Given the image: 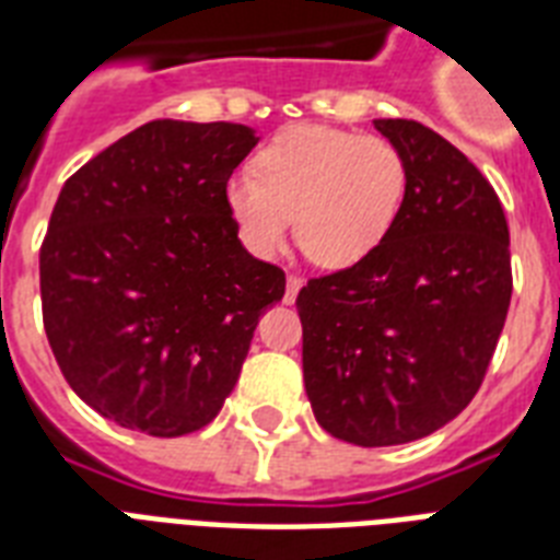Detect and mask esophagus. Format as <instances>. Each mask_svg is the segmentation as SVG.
<instances>
[{"mask_svg":"<svg viewBox=\"0 0 560 560\" xmlns=\"http://www.w3.org/2000/svg\"><path fill=\"white\" fill-rule=\"evenodd\" d=\"M302 284H305V281H302V276H288V288H284V302H288V305H293V302H296Z\"/></svg>","mask_w":560,"mask_h":560,"instance_id":"esophagus-1","label":"esophagus"}]
</instances>
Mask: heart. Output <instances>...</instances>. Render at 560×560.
I'll return each mask as SVG.
<instances>
[{"instance_id":"obj_1","label":"heart","mask_w":560,"mask_h":560,"mask_svg":"<svg viewBox=\"0 0 560 560\" xmlns=\"http://www.w3.org/2000/svg\"><path fill=\"white\" fill-rule=\"evenodd\" d=\"M255 174L223 188L241 244L272 258L296 220L302 253L325 270L366 261L386 241L407 197V162L381 136L299 125L264 144Z\"/></svg>"}]
</instances>
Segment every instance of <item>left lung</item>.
Returning a JSON list of instances; mask_svg holds the SVG:
<instances>
[{
  "label": "left lung",
  "instance_id": "8db88e82",
  "mask_svg": "<svg viewBox=\"0 0 560 560\" xmlns=\"http://www.w3.org/2000/svg\"><path fill=\"white\" fill-rule=\"evenodd\" d=\"M407 197L366 261L299 290L305 392L323 430L386 447L435 433L477 395L512 302L509 223L477 165L430 127L374 118Z\"/></svg>",
  "mask_w": 560,
  "mask_h": 560
}]
</instances>
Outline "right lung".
<instances>
[{"instance_id":"add662e5","label":"right lung","mask_w":560,"mask_h":560,"mask_svg":"<svg viewBox=\"0 0 560 560\" xmlns=\"http://www.w3.org/2000/svg\"><path fill=\"white\" fill-rule=\"evenodd\" d=\"M253 127L156 118L57 197L39 249L48 346L78 398L130 430H200L235 389L284 272L246 253L223 188Z\"/></svg>"}]
</instances>
